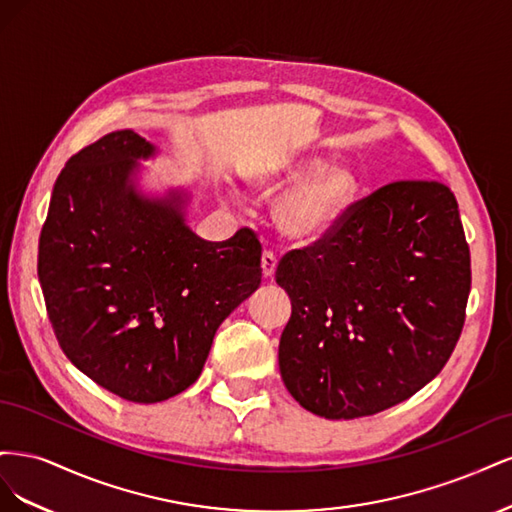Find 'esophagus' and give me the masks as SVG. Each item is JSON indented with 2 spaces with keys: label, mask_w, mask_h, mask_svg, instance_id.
Instances as JSON below:
<instances>
[{
  "label": "esophagus",
  "mask_w": 512,
  "mask_h": 512,
  "mask_svg": "<svg viewBox=\"0 0 512 512\" xmlns=\"http://www.w3.org/2000/svg\"><path fill=\"white\" fill-rule=\"evenodd\" d=\"M260 267H262V275H265V277H273V273H275V269H277V258H275V254L269 252V250L262 252Z\"/></svg>",
  "instance_id": "1"
}]
</instances>
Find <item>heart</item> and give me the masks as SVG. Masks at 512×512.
<instances>
[{"instance_id":"obj_1","label":"heart","mask_w":512,"mask_h":512,"mask_svg":"<svg viewBox=\"0 0 512 512\" xmlns=\"http://www.w3.org/2000/svg\"><path fill=\"white\" fill-rule=\"evenodd\" d=\"M320 166L318 160H294L260 168L252 183L265 194L280 192ZM359 194V179L346 166H327L301 181L277 205L275 220L286 237L314 241L339 222Z\"/></svg>"}]
</instances>
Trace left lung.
I'll return each mask as SVG.
<instances>
[{
    "mask_svg": "<svg viewBox=\"0 0 512 512\" xmlns=\"http://www.w3.org/2000/svg\"><path fill=\"white\" fill-rule=\"evenodd\" d=\"M275 280L292 314L280 339L288 393L324 418L401 404L457 346L470 247L440 181H393L356 200L316 243L288 252Z\"/></svg>",
    "mask_w": 512,
    "mask_h": 512,
    "instance_id": "obj_1",
    "label": "left lung"
}]
</instances>
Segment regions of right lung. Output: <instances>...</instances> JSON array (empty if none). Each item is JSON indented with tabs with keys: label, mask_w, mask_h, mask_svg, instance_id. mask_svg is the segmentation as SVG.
I'll use <instances>...</instances> for the list:
<instances>
[{
	"label": "right lung",
	"mask_w": 512,
	"mask_h": 512,
	"mask_svg": "<svg viewBox=\"0 0 512 512\" xmlns=\"http://www.w3.org/2000/svg\"><path fill=\"white\" fill-rule=\"evenodd\" d=\"M156 147L117 130L61 170L40 232L38 277L57 342L102 389L156 404L194 384L215 331L260 286V241H205L183 196L136 190Z\"/></svg>",
	"instance_id": "add662e5"
}]
</instances>
